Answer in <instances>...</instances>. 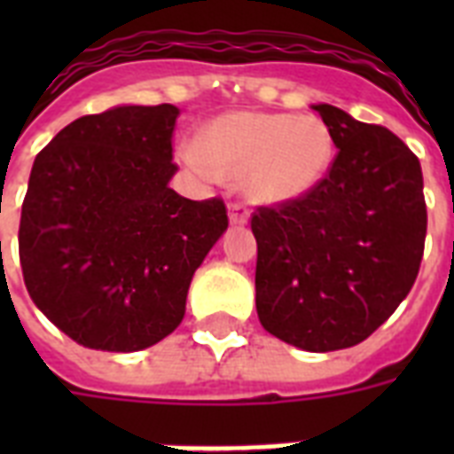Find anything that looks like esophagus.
<instances>
[{
  "label": "esophagus",
  "mask_w": 454,
  "mask_h": 454,
  "mask_svg": "<svg viewBox=\"0 0 454 454\" xmlns=\"http://www.w3.org/2000/svg\"><path fill=\"white\" fill-rule=\"evenodd\" d=\"M228 219H231L233 226H245L249 221V209L245 205H240V202H233V205L228 207Z\"/></svg>",
  "instance_id": "obj_1"
}]
</instances>
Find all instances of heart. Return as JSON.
Listing matches in <instances>:
<instances>
[{
  "label": "heart",
  "mask_w": 454,
  "mask_h": 454,
  "mask_svg": "<svg viewBox=\"0 0 454 454\" xmlns=\"http://www.w3.org/2000/svg\"><path fill=\"white\" fill-rule=\"evenodd\" d=\"M178 157L205 178H245L254 202L280 205L303 198L325 178L334 157L327 124L316 115L228 113L188 138Z\"/></svg>",
  "instance_id": "obj_1"
}]
</instances>
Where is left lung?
I'll return each mask as SVG.
<instances>
[{"mask_svg":"<svg viewBox=\"0 0 454 454\" xmlns=\"http://www.w3.org/2000/svg\"><path fill=\"white\" fill-rule=\"evenodd\" d=\"M337 155L303 198L259 207L256 313L303 351L348 348L387 320L415 285L427 238L419 160L387 127L317 103Z\"/></svg>","mask_w":454,"mask_h":454,"instance_id":"8db88e82","label":"left lung"}]
</instances>
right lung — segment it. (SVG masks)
<instances>
[{"label": "right lung", "instance_id": "right-lung-1", "mask_svg": "<svg viewBox=\"0 0 454 454\" xmlns=\"http://www.w3.org/2000/svg\"><path fill=\"white\" fill-rule=\"evenodd\" d=\"M178 108L115 106L35 157L18 252L25 287L77 344L131 353L176 330L188 287L226 233L223 200L171 191Z\"/></svg>", "mask_w": 454, "mask_h": 454}]
</instances>
